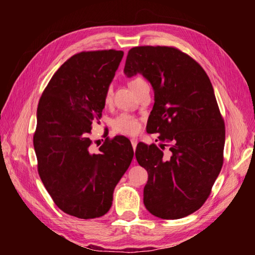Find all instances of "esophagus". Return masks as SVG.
Wrapping results in <instances>:
<instances>
[{"mask_svg":"<svg viewBox=\"0 0 255 255\" xmlns=\"http://www.w3.org/2000/svg\"><path fill=\"white\" fill-rule=\"evenodd\" d=\"M130 141H131V146H132V148H133V150H135V149H136V146H137V143H138V141H137L136 138H131ZM133 161H135V159H133Z\"/></svg>","mask_w":255,"mask_h":255,"instance_id":"34e87169","label":"esophagus"}]
</instances>
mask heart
I'll use <instances>...</instances> for the list:
<instances>
[{"label":"heart","instance_id":"obj_1","mask_svg":"<svg viewBox=\"0 0 255 255\" xmlns=\"http://www.w3.org/2000/svg\"><path fill=\"white\" fill-rule=\"evenodd\" d=\"M145 82L141 77H135L130 82H129V86H130L131 90L135 89L138 84L143 83ZM111 90L108 89L106 99L109 100L110 98ZM112 128H114L115 131L125 133V135H135L140 129V123L139 119H138L136 116L131 114H128V112H122V114L118 115L114 120H112Z\"/></svg>","mask_w":255,"mask_h":255}]
</instances>
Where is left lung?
<instances>
[{"instance_id":"left-lung-1","label":"left lung","mask_w":255,"mask_h":255,"mask_svg":"<svg viewBox=\"0 0 255 255\" xmlns=\"http://www.w3.org/2000/svg\"><path fill=\"white\" fill-rule=\"evenodd\" d=\"M124 71L140 73L154 89L146 129L162 144L138 143L135 152L148 173L144 205L158 218H183L208 199L224 162L225 123L213 85L200 64L175 47H133Z\"/></svg>"}]
</instances>
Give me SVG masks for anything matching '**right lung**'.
Segmentation results:
<instances>
[{"label":"right lung","instance_id":"add662e5","mask_svg":"<svg viewBox=\"0 0 255 255\" xmlns=\"http://www.w3.org/2000/svg\"><path fill=\"white\" fill-rule=\"evenodd\" d=\"M123 50L81 51L51 77L37 109L33 147L38 173L60 210L77 218L109 211L116 185L133 156L130 140L108 137L98 152L90 138Z\"/></svg>","mask_w":255,"mask_h":255}]
</instances>
